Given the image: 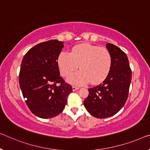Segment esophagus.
Listing matches in <instances>:
<instances>
[{
  "mask_svg": "<svg viewBox=\"0 0 150 150\" xmlns=\"http://www.w3.org/2000/svg\"><path fill=\"white\" fill-rule=\"evenodd\" d=\"M72 89H73V91H75L76 90H77V89H79V87H76V86H73L72 87Z\"/></svg>",
  "mask_w": 150,
  "mask_h": 150,
  "instance_id": "obj_1",
  "label": "esophagus"
}]
</instances>
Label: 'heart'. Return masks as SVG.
<instances>
[{"label": "heart", "instance_id": "b5f03b06", "mask_svg": "<svg viewBox=\"0 0 150 150\" xmlns=\"http://www.w3.org/2000/svg\"><path fill=\"white\" fill-rule=\"evenodd\" d=\"M58 64L61 74L72 84L81 85L90 81L92 84L99 83L107 77L112 66V56L108 49L88 44L73 47L71 52H61L58 58Z\"/></svg>", "mask_w": 150, "mask_h": 150}]
</instances>
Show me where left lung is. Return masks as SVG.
<instances>
[{
    "label": "left lung",
    "mask_w": 150,
    "mask_h": 150,
    "mask_svg": "<svg viewBox=\"0 0 150 150\" xmlns=\"http://www.w3.org/2000/svg\"><path fill=\"white\" fill-rule=\"evenodd\" d=\"M106 48L112 56L110 72L102 83L88 89L89 95L83 102L88 112L99 118L112 117L123 107L132 75L126 54L110 43L106 44Z\"/></svg>",
    "instance_id": "obj_1"
}]
</instances>
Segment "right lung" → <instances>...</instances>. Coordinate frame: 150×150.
<instances>
[{
    "label": "right lung",
    "mask_w": 150,
    "mask_h": 150,
    "mask_svg": "<svg viewBox=\"0 0 150 150\" xmlns=\"http://www.w3.org/2000/svg\"><path fill=\"white\" fill-rule=\"evenodd\" d=\"M64 47L57 40L42 42L30 49L21 61L19 81L31 112L50 118L64 110L73 89L60 76L58 58Z\"/></svg>",
    "instance_id": "right-lung-1"
}]
</instances>
